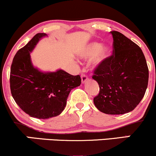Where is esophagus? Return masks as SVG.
Listing matches in <instances>:
<instances>
[{
    "instance_id": "1",
    "label": "esophagus",
    "mask_w": 156,
    "mask_h": 156,
    "mask_svg": "<svg viewBox=\"0 0 156 156\" xmlns=\"http://www.w3.org/2000/svg\"><path fill=\"white\" fill-rule=\"evenodd\" d=\"M88 80H89V78H87V76H85V75H83V74L81 75V83H86V82H87Z\"/></svg>"
}]
</instances>
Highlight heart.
Listing matches in <instances>:
<instances>
[{"label": "heart", "mask_w": 156, "mask_h": 156, "mask_svg": "<svg viewBox=\"0 0 156 156\" xmlns=\"http://www.w3.org/2000/svg\"><path fill=\"white\" fill-rule=\"evenodd\" d=\"M78 55L84 59L92 58L93 67H98L108 58L110 55V48L105 44L98 42H90L79 50Z\"/></svg>", "instance_id": "obj_1"}]
</instances>
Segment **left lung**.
<instances>
[{
  "label": "left lung",
  "mask_w": 156,
  "mask_h": 156,
  "mask_svg": "<svg viewBox=\"0 0 156 156\" xmlns=\"http://www.w3.org/2000/svg\"><path fill=\"white\" fill-rule=\"evenodd\" d=\"M113 55L94 70L99 84L96 108L107 114H124L140 103L147 88L149 70L142 51L118 31H111Z\"/></svg>",
  "instance_id": "left-lung-1"
}]
</instances>
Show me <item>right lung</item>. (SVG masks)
Here are the masks:
<instances>
[{
    "instance_id": "add662e5",
    "label": "right lung",
    "mask_w": 156,
    "mask_h": 156,
    "mask_svg": "<svg viewBox=\"0 0 156 156\" xmlns=\"http://www.w3.org/2000/svg\"><path fill=\"white\" fill-rule=\"evenodd\" d=\"M46 37L44 33L37 34L17 52L10 73L11 92L16 103L30 117L43 119L59 115L70 91L81 83L80 76L62 69L43 72L34 66L31 53Z\"/></svg>"
}]
</instances>
